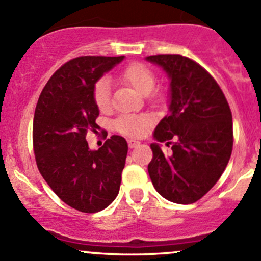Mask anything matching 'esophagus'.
I'll use <instances>...</instances> for the list:
<instances>
[{"label":"esophagus","mask_w":261,"mask_h":261,"mask_svg":"<svg viewBox=\"0 0 261 261\" xmlns=\"http://www.w3.org/2000/svg\"><path fill=\"white\" fill-rule=\"evenodd\" d=\"M127 144H128V147H130V149H133V147H136V146L140 145V143H139V141H136V140H128Z\"/></svg>","instance_id":"obj_1"}]
</instances>
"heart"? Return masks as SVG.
Listing matches in <instances>:
<instances>
[{
    "label": "heart",
    "instance_id": "obj_1",
    "mask_svg": "<svg viewBox=\"0 0 261 261\" xmlns=\"http://www.w3.org/2000/svg\"><path fill=\"white\" fill-rule=\"evenodd\" d=\"M120 78L133 86L141 94H149L155 86V75L146 65L134 63L121 72ZM93 98L101 111L111 106V82L102 77L94 84ZM150 125V118L145 115H122L116 120L115 127L126 136H141Z\"/></svg>",
    "mask_w": 261,
    "mask_h": 261
}]
</instances>
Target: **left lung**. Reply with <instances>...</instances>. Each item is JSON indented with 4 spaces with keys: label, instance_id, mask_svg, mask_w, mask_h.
<instances>
[{
    "label": "left lung",
    "instance_id": "1",
    "mask_svg": "<svg viewBox=\"0 0 261 261\" xmlns=\"http://www.w3.org/2000/svg\"><path fill=\"white\" fill-rule=\"evenodd\" d=\"M169 80L168 115L155 127L147 165L158 193L174 203H194L220 179L232 151V115L220 86L199 64L178 54L150 55ZM174 140L165 155L160 142Z\"/></svg>",
    "mask_w": 261,
    "mask_h": 261
}]
</instances>
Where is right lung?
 Returning a JSON list of instances; mask_svg holds the SVG:
<instances>
[{
	"mask_svg": "<svg viewBox=\"0 0 261 261\" xmlns=\"http://www.w3.org/2000/svg\"><path fill=\"white\" fill-rule=\"evenodd\" d=\"M123 58L69 60L51 75L36 105L33 143L39 172L64 203L81 212L102 211L120 191L127 143L114 135L91 150L86 134L98 128L94 84Z\"/></svg>",
	"mask_w": 261,
	"mask_h": 261,
	"instance_id": "obj_1",
	"label": "right lung"
}]
</instances>
